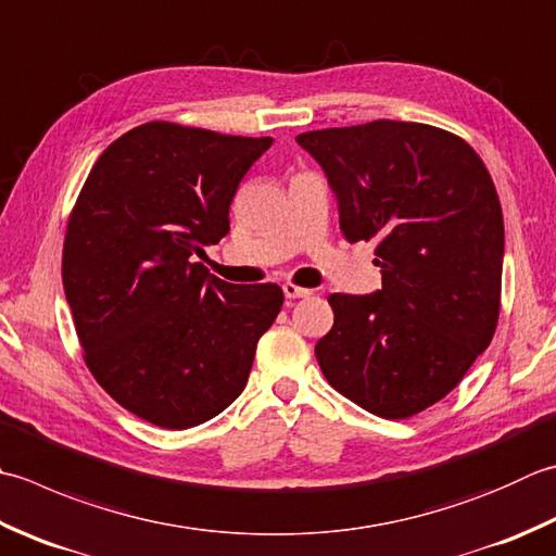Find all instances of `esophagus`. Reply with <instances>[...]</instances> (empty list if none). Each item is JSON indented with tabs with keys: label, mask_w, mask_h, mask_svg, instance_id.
<instances>
[{
	"label": "esophagus",
	"mask_w": 556,
	"mask_h": 556,
	"mask_svg": "<svg viewBox=\"0 0 556 556\" xmlns=\"http://www.w3.org/2000/svg\"><path fill=\"white\" fill-rule=\"evenodd\" d=\"M281 289H285V296H287V299H306V296H311L308 289L296 287V285H289V281H287V285L281 287Z\"/></svg>",
	"instance_id": "esophagus-1"
}]
</instances>
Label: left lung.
I'll return each mask as SVG.
<instances>
[{"mask_svg": "<svg viewBox=\"0 0 556 556\" xmlns=\"http://www.w3.org/2000/svg\"><path fill=\"white\" fill-rule=\"evenodd\" d=\"M337 198L350 243L376 238L383 287L332 293L315 344L328 383L386 419H407L460 383L492 342L504 216L475 149L445 129L397 119L303 132Z\"/></svg>", "mask_w": 556, "mask_h": 556, "instance_id": "obj_1", "label": "left lung"}]
</instances>
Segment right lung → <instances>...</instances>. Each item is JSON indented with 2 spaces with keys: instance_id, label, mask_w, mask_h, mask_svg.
Returning a JSON list of instances; mask_svg holds the SVG:
<instances>
[{
  "instance_id": "right-lung-1",
  "label": "right lung",
  "mask_w": 556,
  "mask_h": 556,
  "mask_svg": "<svg viewBox=\"0 0 556 556\" xmlns=\"http://www.w3.org/2000/svg\"><path fill=\"white\" fill-rule=\"evenodd\" d=\"M269 147L139 125L103 151L74 204L62 285L86 366L156 427H198L231 405L285 303L277 285L241 289L194 260L228 233L238 182Z\"/></svg>"
}]
</instances>
